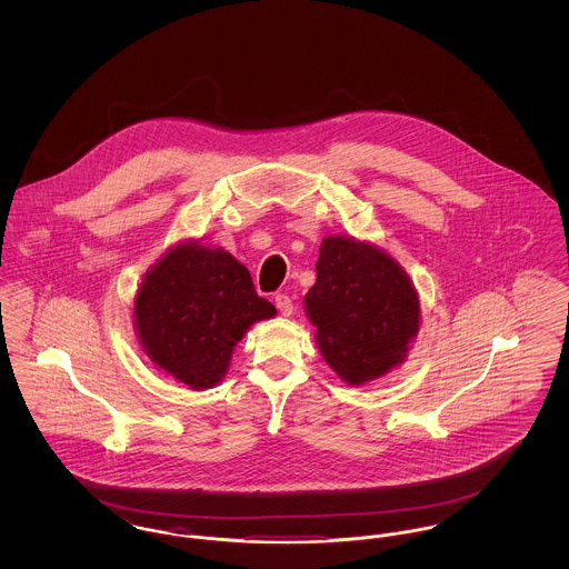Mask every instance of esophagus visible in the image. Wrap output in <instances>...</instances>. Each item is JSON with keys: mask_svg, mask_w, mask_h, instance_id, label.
<instances>
[{"mask_svg": "<svg viewBox=\"0 0 569 569\" xmlns=\"http://www.w3.org/2000/svg\"><path fill=\"white\" fill-rule=\"evenodd\" d=\"M274 307H277V311H279L281 316H292V311H295L292 298L286 297V295H277V297H274Z\"/></svg>", "mask_w": 569, "mask_h": 569, "instance_id": "esophagus-1", "label": "esophagus"}]
</instances>
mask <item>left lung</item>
<instances>
[{
  "label": "left lung",
  "mask_w": 569,
  "mask_h": 569,
  "mask_svg": "<svg viewBox=\"0 0 569 569\" xmlns=\"http://www.w3.org/2000/svg\"><path fill=\"white\" fill-rule=\"evenodd\" d=\"M316 272L305 309L337 376L360 386L403 362L420 302L397 260L376 244L326 237Z\"/></svg>",
  "instance_id": "obj_1"
}]
</instances>
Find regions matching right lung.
Masks as SVG:
<instances>
[{
	"label": "right lung",
	"mask_w": 569,
	"mask_h": 569,
	"mask_svg": "<svg viewBox=\"0 0 569 569\" xmlns=\"http://www.w3.org/2000/svg\"><path fill=\"white\" fill-rule=\"evenodd\" d=\"M274 313L239 260L198 243L170 249L134 298L140 346L163 373L193 390L213 388L247 328Z\"/></svg>",
	"instance_id": "right-lung-1"
}]
</instances>
